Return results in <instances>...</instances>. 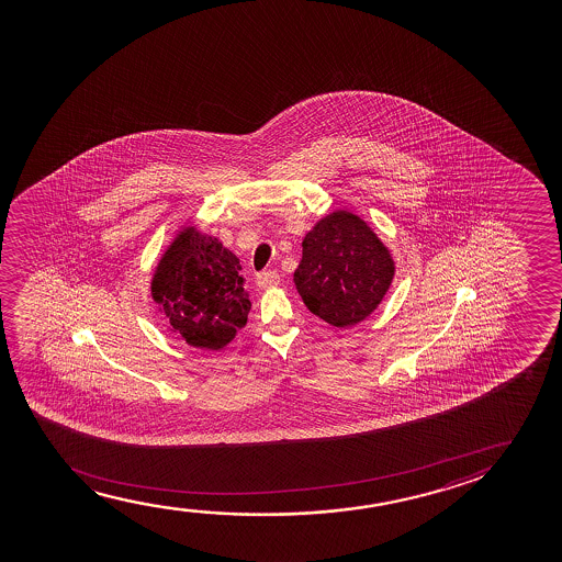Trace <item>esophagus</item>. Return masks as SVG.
I'll return each instance as SVG.
<instances>
[{"mask_svg": "<svg viewBox=\"0 0 562 562\" xmlns=\"http://www.w3.org/2000/svg\"><path fill=\"white\" fill-rule=\"evenodd\" d=\"M280 284V274H278L277 270H267V272H259L257 274V285L259 288H274V285Z\"/></svg>", "mask_w": 562, "mask_h": 562, "instance_id": "34e87169", "label": "esophagus"}]
</instances>
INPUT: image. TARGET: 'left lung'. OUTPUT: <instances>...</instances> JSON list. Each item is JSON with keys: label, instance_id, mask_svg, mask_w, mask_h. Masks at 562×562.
<instances>
[{"label": "left lung", "instance_id": "obj_1", "mask_svg": "<svg viewBox=\"0 0 562 562\" xmlns=\"http://www.w3.org/2000/svg\"><path fill=\"white\" fill-rule=\"evenodd\" d=\"M393 272L392 255L370 226L349 211H334L303 239L293 282L313 315L349 328L384 300Z\"/></svg>", "mask_w": 562, "mask_h": 562}]
</instances>
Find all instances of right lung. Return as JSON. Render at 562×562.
I'll use <instances>...</instances> for the list:
<instances>
[{"mask_svg":"<svg viewBox=\"0 0 562 562\" xmlns=\"http://www.w3.org/2000/svg\"><path fill=\"white\" fill-rule=\"evenodd\" d=\"M239 270L231 249L188 226L157 265L151 297L188 346L216 351L246 326L251 308Z\"/></svg>","mask_w":562,"mask_h":562,"instance_id":"1","label":"right lung"}]
</instances>
